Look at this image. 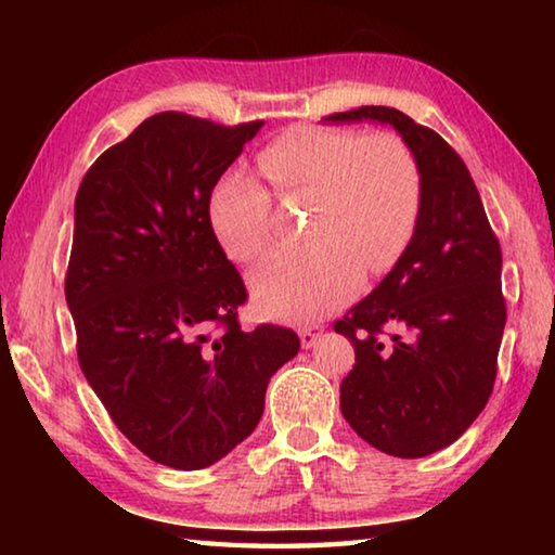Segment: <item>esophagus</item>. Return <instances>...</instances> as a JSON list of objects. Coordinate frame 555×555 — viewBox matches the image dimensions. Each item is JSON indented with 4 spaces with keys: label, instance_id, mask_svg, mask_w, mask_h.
<instances>
[{
    "label": "esophagus",
    "instance_id": "obj_1",
    "mask_svg": "<svg viewBox=\"0 0 555 555\" xmlns=\"http://www.w3.org/2000/svg\"><path fill=\"white\" fill-rule=\"evenodd\" d=\"M298 335H300V345L306 347H313L318 340H321V335H323V327L321 325H304L298 331Z\"/></svg>",
    "mask_w": 555,
    "mask_h": 555
}]
</instances>
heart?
<instances>
[{
  "mask_svg": "<svg viewBox=\"0 0 555 555\" xmlns=\"http://www.w3.org/2000/svg\"><path fill=\"white\" fill-rule=\"evenodd\" d=\"M281 201L313 198L308 244L281 249L251 271L264 311L313 321L345 304L367 276H382L409 249L424 203L416 156L391 131L298 125L257 154ZM210 222L232 259L255 261L276 242L274 195L244 171L224 173L210 193Z\"/></svg>",
  "mask_w": 555,
  "mask_h": 555,
  "instance_id": "b5f03b06",
  "label": "heart"
}]
</instances>
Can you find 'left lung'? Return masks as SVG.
<instances>
[{
	"label": "left lung",
	"instance_id": "1",
	"mask_svg": "<svg viewBox=\"0 0 555 555\" xmlns=\"http://www.w3.org/2000/svg\"><path fill=\"white\" fill-rule=\"evenodd\" d=\"M362 119L391 125L409 144L424 203L397 267L335 321L354 347L340 409L372 448L424 457L463 436L490 401L506 323L502 249L473 176L438 131L393 107L325 117Z\"/></svg>",
	"mask_w": 555,
	"mask_h": 555
}]
</instances>
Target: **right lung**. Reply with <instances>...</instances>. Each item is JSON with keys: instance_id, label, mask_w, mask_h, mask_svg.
Returning <instances> with one entry per match:
<instances>
[{"instance_id": "obj_1", "label": "right lung", "mask_w": 555, "mask_h": 555, "mask_svg": "<svg viewBox=\"0 0 555 555\" xmlns=\"http://www.w3.org/2000/svg\"><path fill=\"white\" fill-rule=\"evenodd\" d=\"M261 127L158 112L100 154L75 195L65 300L80 370L166 467H208L242 443L300 347L291 327L242 331L247 288L210 222L215 183Z\"/></svg>"}]
</instances>
